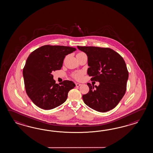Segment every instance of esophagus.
<instances>
[{
  "label": "esophagus",
  "mask_w": 153,
  "mask_h": 153,
  "mask_svg": "<svg viewBox=\"0 0 153 153\" xmlns=\"http://www.w3.org/2000/svg\"><path fill=\"white\" fill-rule=\"evenodd\" d=\"M81 85V83H76V87H79V86H80Z\"/></svg>",
  "instance_id": "1"
}]
</instances>
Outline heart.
Returning a JSON list of instances; mask_svg holds the SVG:
<instances>
[{
    "label": "heart",
    "mask_w": 153,
    "mask_h": 153,
    "mask_svg": "<svg viewBox=\"0 0 153 153\" xmlns=\"http://www.w3.org/2000/svg\"><path fill=\"white\" fill-rule=\"evenodd\" d=\"M83 54H85V53L83 52H79L78 53L77 55H83ZM82 75H83V73L82 72H76L73 75V77L76 79H77V80H79L81 79L82 77Z\"/></svg>",
    "instance_id": "heart-1"
}]
</instances>
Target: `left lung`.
Listing matches in <instances>:
<instances>
[{
    "label": "left lung",
    "mask_w": 153,
    "mask_h": 153,
    "mask_svg": "<svg viewBox=\"0 0 153 153\" xmlns=\"http://www.w3.org/2000/svg\"><path fill=\"white\" fill-rule=\"evenodd\" d=\"M88 57L87 74L98 86L87 83L90 91L82 96L85 103L94 110L105 112L115 108L125 94L128 71L123 57L109 48L79 46Z\"/></svg>",
    "instance_id": "1"
}]
</instances>
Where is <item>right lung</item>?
I'll list each match as a JSON object with an SVG mask.
<instances>
[{
  "label": "right lung",
  "mask_w": 153,
  "mask_h": 153,
  "mask_svg": "<svg viewBox=\"0 0 153 153\" xmlns=\"http://www.w3.org/2000/svg\"><path fill=\"white\" fill-rule=\"evenodd\" d=\"M76 50L69 46L44 45L28 56L22 71L24 85L27 96L37 107L50 110L66 101L75 83L65 80L57 84L51 73L60 70L65 56Z\"/></svg>",
  "instance_id": "obj_1"
}]
</instances>
